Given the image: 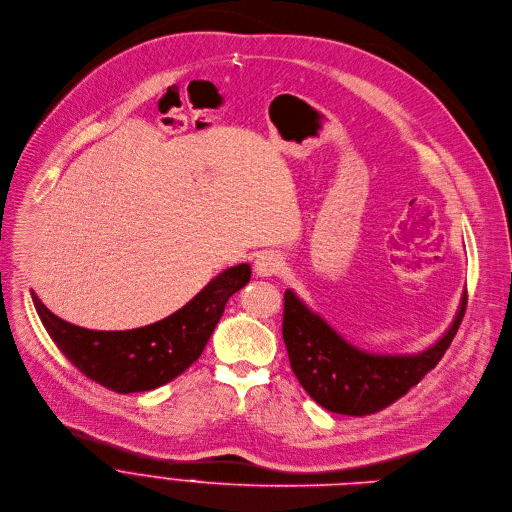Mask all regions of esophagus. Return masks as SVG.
I'll list each match as a JSON object with an SVG mask.
<instances>
[{
  "instance_id": "esophagus-1",
  "label": "esophagus",
  "mask_w": 512,
  "mask_h": 512,
  "mask_svg": "<svg viewBox=\"0 0 512 512\" xmlns=\"http://www.w3.org/2000/svg\"><path fill=\"white\" fill-rule=\"evenodd\" d=\"M284 259L277 253H263L255 261V271L259 277H271L284 271Z\"/></svg>"
}]
</instances>
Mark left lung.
Masks as SVG:
<instances>
[{
	"label": "left lung",
	"instance_id": "left-lung-1",
	"mask_svg": "<svg viewBox=\"0 0 512 512\" xmlns=\"http://www.w3.org/2000/svg\"><path fill=\"white\" fill-rule=\"evenodd\" d=\"M466 306L468 292L449 331L433 347L414 355H374L347 343L292 290H286L282 335L292 371L314 402L337 414L367 416L394 404L441 361Z\"/></svg>",
	"mask_w": 512,
	"mask_h": 512
}]
</instances>
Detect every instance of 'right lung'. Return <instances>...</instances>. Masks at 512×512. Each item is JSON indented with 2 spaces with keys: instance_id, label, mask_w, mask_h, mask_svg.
<instances>
[{
  "instance_id": "right-lung-1",
  "label": "right lung",
  "mask_w": 512,
  "mask_h": 512,
  "mask_svg": "<svg viewBox=\"0 0 512 512\" xmlns=\"http://www.w3.org/2000/svg\"><path fill=\"white\" fill-rule=\"evenodd\" d=\"M251 267L235 265L171 316L132 331H89L32 302L61 353L89 380L118 394L155 390L183 374L204 351L228 298L247 286Z\"/></svg>"
}]
</instances>
